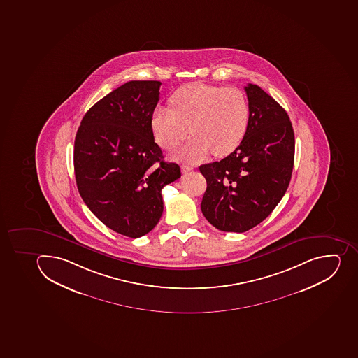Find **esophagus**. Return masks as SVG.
Segmentation results:
<instances>
[{"mask_svg":"<svg viewBox=\"0 0 358 358\" xmlns=\"http://www.w3.org/2000/svg\"><path fill=\"white\" fill-rule=\"evenodd\" d=\"M193 166H190V165H187V164H182L181 165V172H182V173H187V172H189V171H192V170H193Z\"/></svg>","mask_w":358,"mask_h":358,"instance_id":"1","label":"esophagus"}]
</instances>
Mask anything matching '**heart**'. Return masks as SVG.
Listing matches in <instances>:
<instances>
[{
  "label": "heart",
  "instance_id": "obj_1",
  "mask_svg": "<svg viewBox=\"0 0 358 358\" xmlns=\"http://www.w3.org/2000/svg\"><path fill=\"white\" fill-rule=\"evenodd\" d=\"M170 106L156 107L150 128L156 143L172 150L194 134L177 156L199 161L210 152L226 156L240 146L250 123V105L245 94L233 87L192 83L170 98Z\"/></svg>",
  "mask_w": 358,
  "mask_h": 358
}]
</instances>
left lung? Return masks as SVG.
Returning <instances> with one entry per match:
<instances>
[{
  "instance_id": "left-lung-1",
  "label": "left lung",
  "mask_w": 358,
  "mask_h": 358,
  "mask_svg": "<svg viewBox=\"0 0 358 358\" xmlns=\"http://www.w3.org/2000/svg\"><path fill=\"white\" fill-rule=\"evenodd\" d=\"M245 89L250 123L240 146L199 166L206 179L203 215L222 231L244 233L271 215L289 187L294 132L285 109L255 84Z\"/></svg>"
}]
</instances>
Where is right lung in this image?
Here are the masks:
<instances>
[{
    "mask_svg": "<svg viewBox=\"0 0 358 358\" xmlns=\"http://www.w3.org/2000/svg\"><path fill=\"white\" fill-rule=\"evenodd\" d=\"M159 81H130L94 103L74 143L78 193L90 211L116 233L138 238L163 213V187L180 178L154 141L150 117Z\"/></svg>",
    "mask_w": 358,
    "mask_h": 358,
    "instance_id": "obj_1",
    "label": "right lung"
}]
</instances>
